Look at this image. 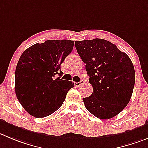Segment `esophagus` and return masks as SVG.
Returning <instances> with one entry per match:
<instances>
[{
  "instance_id": "esophagus-1",
  "label": "esophagus",
  "mask_w": 148,
  "mask_h": 148,
  "mask_svg": "<svg viewBox=\"0 0 148 148\" xmlns=\"http://www.w3.org/2000/svg\"><path fill=\"white\" fill-rule=\"evenodd\" d=\"M84 84V81L83 80H81L80 82H74V85H75L76 87H77V88H79V87H81L82 85Z\"/></svg>"
}]
</instances>
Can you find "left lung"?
Listing matches in <instances>:
<instances>
[{"label": "left lung", "mask_w": 148, "mask_h": 148, "mask_svg": "<svg viewBox=\"0 0 148 148\" xmlns=\"http://www.w3.org/2000/svg\"><path fill=\"white\" fill-rule=\"evenodd\" d=\"M75 47L93 88L91 96L83 98L85 107L98 118H113L132 98L135 83L132 60L116 45L101 38L77 41Z\"/></svg>", "instance_id": "1"}]
</instances>
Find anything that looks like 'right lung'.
Masks as SVG:
<instances>
[{"label": "right lung", "mask_w": 148, "mask_h": 148, "mask_svg": "<svg viewBox=\"0 0 148 148\" xmlns=\"http://www.w3.org/2000/svg\"><path fill=\"white\" fill-rule=\"evenodd\" d=\"M74 44L71 40H47L30 47L20 56L15 70V93L30 115H50L61 107L74 87L72 82L60 79V65Z\"/></svg>", "instance_id": "obj_1"}]
</instances>
